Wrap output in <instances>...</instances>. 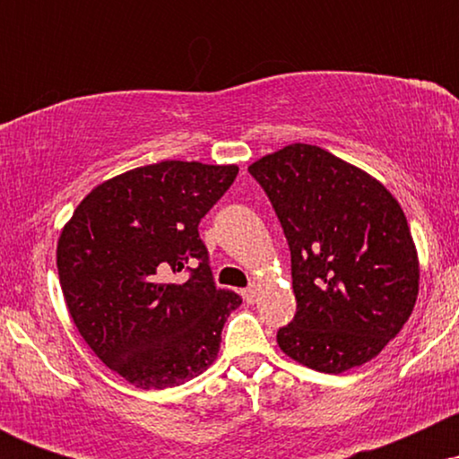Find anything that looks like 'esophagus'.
<instances>
[{
    "instance_id": "obj_1",
    "label": "esophagus",
    "mask_w": 459,
    "mask_h": 459,
    "mask_svg": "<svg viewBox=\"0 0 459 459\" xmlns=\"http://www.w3.org/2000/svg\"><path fill=\"white\" fill-rule=\"evenodd\" d=\"M256 296H259V284L252 282L250 287H247L246 291H244V299H246L247 304H252V302H255V299H256Z\"/></svg>"
}]
</instances>
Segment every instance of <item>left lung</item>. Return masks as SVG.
I'll return each mask as SVG.
<instances>
[{
  "label": "left lung",
  "mask_w": 459,
  "mask_h": 459,
  "mask_svg": "<svg viewBox=\"0 0 459 459\" xmlns=\"http://www.w3.org/2000/svg\"><path fill=\"white\" fill-rule=\"evenodd\" d=\"M281 220L298 313L278 347L299 365L343 373L399 334L419 296V255L402 204L368 172L310 144L247 166Z\"/></svg>",
  "instance_id": "8db88e82"
}]
</instances>
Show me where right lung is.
<instances>
[{"label": "right lung", "mask_w": 459, "mask_h": 459, "mask_svg": "<svg viewBox=\"0 0 459 459\" xmlns=\"http://www.w3.org/2000/svg\"><path fill=\"white\" fill-rule=\"evenodd\" d=\"M239 168L168 160L99 183L57 239L73 324L103 365L142 391L181 386L218 358L241 304L218 289L198 235ZM187 269L190 278L171 276Z\"/></svg>", "instance_id": "obj_1"}]
</instances>
